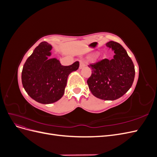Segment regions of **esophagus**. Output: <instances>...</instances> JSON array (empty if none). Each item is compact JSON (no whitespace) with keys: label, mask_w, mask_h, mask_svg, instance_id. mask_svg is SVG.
Masks as SVG:
<instances>
[{"label":"esophagus","mask_w":157,"mask_h":157,"mask_svg":"<svg viewBox=\"0 0 157 157\" xmlns=\"http://www.w3.org/2000/svg\"><path fill=\"white\" fill-rule=\"evenodd\" d=\"M85 66H86V64H85V63L83 61H80V66H79V69H82L83 67H84Z\"/></svg>","instance_id":"1"}]
</instances>
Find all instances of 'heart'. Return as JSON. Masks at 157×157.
I'll return each instance as SVG.
<instances>
[{"instance_id": "obj_1", "label": "heart", "mask_w": 157, "mask_h": 157, "mask_svg": "<svg viewBox=\"0 0 157 157\" xmlns=\"http://www.w3.org/2000/svg\"><path fill=\"white\" fill-rule=\"evenodd\" d=\"M97 56L96 54H94V56Z\"/></svg>"}]
</instances>
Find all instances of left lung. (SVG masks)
<instances>
[{
	"label": "left lung",
	"instance_id": "1",
	"mask_svg": "<svg viewBox=\"0 0 157 157\" xmlns=\"http://www.w3.org/2000/svg\"><path fill=\"white\" fill-rule=\"evenodd\" d=\"M106 46L115 53L113 58L104 59L88 65L92 69V75L87 83L95 97L104 100H115L131 88L135 68L126 50L120 44L109 41Z\"/></svg>",
	"mask_w": 157,
	"mask_h": 157
}]
</instances>
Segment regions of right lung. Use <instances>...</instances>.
I'll use <instances>...</instances> for the list:
<instances>
[{
	"label": "right lung",
	"instance_id": "obj_1",
	"mask_svg": "<svg viewBox=\"0 0 157 157\" xmlns=\"http://www.w3.org/2000/svg\"><path fill=\"white\" fill-rule=\"evenodd\" d=\"M52 46L42 42L27 58L21 73L23 86L36 101L50 104L63 96L68 76L79 67L75 61L69 66L61 65L56 58H50Z\"/></svg>",
	"mask_w": 157,
	"mask_h": 157
}]
</instances>
